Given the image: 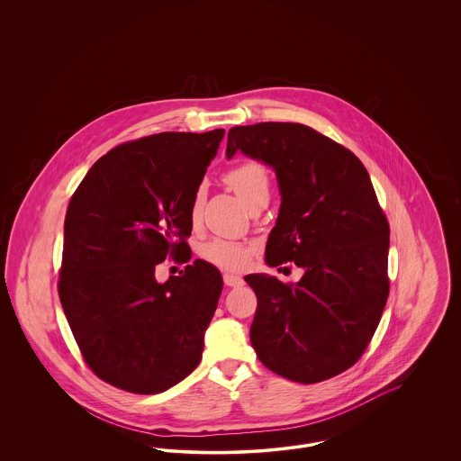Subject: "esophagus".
I'll return each instance as SVG.
<instances>
[{
  "mask_svg": "<svg viewBox=\"0 0 461 461\" xmlns=\"http://www.w3.org/2000/svg\"><path fill=\"white\" fill-rule=\"evenodd\" d=\"M222 280H224V285L231 286V288H239V286L243 285V280H241L240 276H235V275H224L222 276Z\"/></svg>",
  "mask_w": 461,
  "mask_h": 461,
  "instance_id": "1",
  "label": "esophagus"
}]
</instances>
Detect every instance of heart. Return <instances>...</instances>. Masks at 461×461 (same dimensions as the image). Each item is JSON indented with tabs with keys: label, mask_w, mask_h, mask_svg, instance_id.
Here are the masks:
<instances>
[{
	"label": "heart",
	"mask_w": 461,
	"mask_h": 461,
	"mask_svg": "<svg viewBox=\"0 0 461 461\" xmlns=\"http://www.w3.org/2000/svg\"><path fill=\"white\" fill-rule=\"evenodd\" d=\"M224 183L237 194V197L250 209L256 202L269 198L267 171L258 160H245L224 175ZM202 205V192L198 190L192 203V220H197ZM200 256L207 263L224 271H241L250 259V247L243 241L212 239L202 245Z\"/></svg>",
	"instance_id": "b5f03b06"
}]
</instances>
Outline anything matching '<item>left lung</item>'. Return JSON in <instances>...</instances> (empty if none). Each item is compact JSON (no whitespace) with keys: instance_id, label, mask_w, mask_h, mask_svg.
<instances>
[{"instance_id":"obj_1","label":"left lung","mask_w":461,"mask_h":461,"mask_svg":"<svg viewBox=\"0 0 461 461\" xmlns=\"http://www.w3.org/2000/svg\"><path fill=\"white\" fill-rule=\"evenodd\" d=\"M269 166L282 195L266 264L304 269L295 285L249 275L258 295L250 342L266 368L316 384L346 372L368 348L389 297V222L361 160L297 122L228 131L226 157Z\"/></svg>"}]
</instances>
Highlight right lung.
Masks as SVG:
<instances>
[{
	"label": "right lung",
	"instance_id": "right-lung-1",
	"mask_svg": "<svg viewBox=\"0 0 461 461\" xmlns=\"http://www.w3.org/2000/svg\"><path fill=\"white\" fill-rule=\"evenodd\" d=\"M224 130L158 132L100 157L67 207L59 295L96 376L157 394L197 368L222 278L205 261L155 280L167 256L186 259L192 203Z\"/></svg>",
	"mask_w": 461,
	"mask_h": 461
}]
</instances>
